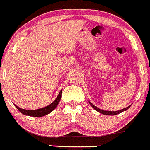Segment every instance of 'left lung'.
Segmentation results:
<instances>
[{
    "instance_id": "obj_1",
    "label": "left lung",
    "mask_w": 150,
    "mask_h": 150,
    "mask_svg": "<svg viewBox=\"0 0 150 150\" xmlns=\"http://www.w3.org/2000/svg\"><path fill=\"white\" fill-rule=\"evenodd\" d=\"M88 103H89V104L91 105V107H93V108H94V109L96 110L97 112L101 113V114H103V115H109V116H114V115L120 114L121 112H122L124 111H126V110H127L130 107H131V105H129L127 108H123V109H122V110H118V111H106V110H103L99 109V108H98L97 107H96L95 105H93L92 103H91L90 101H88Z\"/></svg>"
}]
</instances>
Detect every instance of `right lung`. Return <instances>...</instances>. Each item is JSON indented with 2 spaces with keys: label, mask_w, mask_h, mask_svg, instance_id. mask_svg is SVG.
Wrapping results in <instances>:
<instances>
[{
  "label": "right lung",
  "mask_w": 150,
  "mask_h": 150,
  "mask_svg": "<svg viewBox=\"0 0 150 150\" xmlns=\"http://www.w3.org/2000/svg\"><path fill=\"white\" fill-rule=\"evenodd\" d=\"M62 90L60 91V92L58 94L57 97H56L55 101L50 104V105L46 106V107L40 108V109L34 110H25L22 109V108H19L18 106L15 105V106L17 108V110L20 112L21 114L25 115V116H32V117H42L44 116H46V115L49 114V113L53 112L54 110L55 109L56 107H57L58 103H59L61 100V97H62Z\"/></svg>",
  "instance_id": "obj_1"
}]
</instances>
